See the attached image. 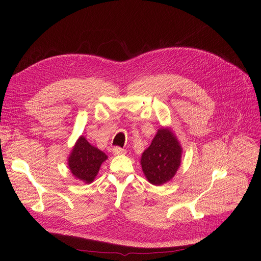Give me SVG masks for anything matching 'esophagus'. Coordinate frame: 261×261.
Listing matches in <instances>:
<instances>
[{"label":"esophagus","instance_id":"obj_1","mask_svg":"<svg viewBox=\"0 0 261 261\" xmlns=\"http://www.w3.org/2000/svg\"><path fill=\"white\" fill-rule=\"evenodd\" d=\"M112 152H113V154H116V155L117 154H123V153H126V150L120 148V147H114L112 149Z\"/></svg>","mask_w":261,"mask_h":261}]
</instances>
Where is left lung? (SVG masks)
Returning a JSON list of instances; mask_svg holds the SVG:
<instances>
[{
    "instance_id": "1",
    "label": "left lung",
    "mask_w": 261,
    "mask_h": 261,
    "mask_svg": "<svg viewBox=\"0 0 261 261\" xmlns=\"http://www.w3.org/2000/svg\"><path fill=\"white\" fill-rule=\"evenodd\" d=\"M181 155L182 148L173 133L160 129L142 155L141 164L147 180L156 186L170 181L180 167Z\"/></svg>"
}]
</instances>
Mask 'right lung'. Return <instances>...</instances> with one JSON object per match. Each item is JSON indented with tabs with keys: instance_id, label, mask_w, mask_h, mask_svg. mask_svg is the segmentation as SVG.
<instances>
[{
	"instance_id": "obj_1",
	"label": "right lung",
	"mask_w": 261,
	"mask_h": 261,
	"mask_svg": "<svg viewBox=\"0 0 261 261\" xmlns=\"http://www.w3.org/2000/svg\"><path fill=\"white\" fill-rule=\"evenodd\" d=\"M106 160V153L98 148L93 147L84 136H80L68 158V167L77 179L85 183H91Z\"/></svg>"
}]
</instances>
